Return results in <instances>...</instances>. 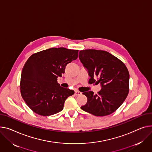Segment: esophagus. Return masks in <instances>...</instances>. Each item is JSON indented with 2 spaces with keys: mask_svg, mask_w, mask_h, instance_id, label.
I'll use <instances>...</instances> for the list:
<instances>
[{
  "mask_svg": "<svg viewBox=\"0 0 152 152\" xmlns=\"http://www.w3.org/2000/svg\"><path fill=\"white\" fill-rule=\"evenodd\" d=\"M81 94H82V93L80 92H79V91H75V95L76 96L81 95Z\"/></svg>",
  "mask_w": 152,
  "mask_h": 152,
  "instance_id": "esophagus-1",
  "label": "esophagus"
}]
</instances>
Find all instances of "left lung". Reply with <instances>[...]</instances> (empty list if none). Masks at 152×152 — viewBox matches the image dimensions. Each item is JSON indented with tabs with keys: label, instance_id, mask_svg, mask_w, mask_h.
<instances>
[{
	"label": "left lung",
	"instance_id": "left-lung-1",
	"mask_svg": "<svg viewBox=\"0 0 152 152\" xmlns=\"http://www.w3.org/2000/svg\"><path fill=\"white\" fill-rule=\"evenodd\" d=\"M79 58L87 69L88 83L102 86L97 94L92 91L83 93L87 96V102L80 108L95 116L113 113L129 92V75L126 66L118 58L102 50H80Z\"/></svg>",
	"mask_w": 152,
	"mask_h": 152
}]
</instances>
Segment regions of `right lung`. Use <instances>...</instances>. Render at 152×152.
I'll list each match as a JSON object with an SVG mask.
<instances>
[{
    "label": "right lung",
    "instance_id": "add662e5",
    "mask_svg": "<svg viewBox=\"0 0 152 152\" xmlns=\"http://www.w3.org/2000/svg\"><path fill=\"white\" fill-rule=\"evenodd\" d=\"M78 51L53 48L28 58L22 70L20 90L24 102L35 113L49 116L63 110L65 101L75 92L60 87L57 77L65 73L68 64L77 59Z\"/></svg>",
    "mask_w": 152,
    "mask_h": 152
}]
</instances>
